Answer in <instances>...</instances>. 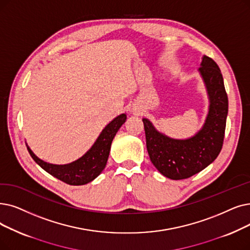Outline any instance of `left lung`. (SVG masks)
I'll list each match as a JSON object with an SVG mask.
<instances>
[{"label":"left lung","instance_id":"8db88e82","mask_svg":"<svg viewBox=\"0 0 250 250\" xmlns=\"http://www.w3.org/2000/svg\"><path fill=\"white\" fill-rule=\"evenodd\" d=\"M198 69L209 99L208 113L202 128L194 136L179 140L158 132L143 118L150 160L158 171L171 180L192 177L208 167L223 147L228 115V96L221 69L211 58L203 56Z\"/></svg>","mask_w":250,"mask_h":250}]
</instances>
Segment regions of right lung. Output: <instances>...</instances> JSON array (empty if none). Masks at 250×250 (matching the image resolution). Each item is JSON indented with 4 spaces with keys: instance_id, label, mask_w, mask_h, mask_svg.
Returning <instances> with one entry per match:
<instances>
[{
    "instance_id": "right-lung-1",
    "label": "right lung",
    "mask_w": 250,
    "mask_h": 250,
    "mask_svg": "<svg viewBox=\"0 0 250 250\" xmlns=\"http://www.w3.org/2000/svg\"><path fill=\"white\" fill-rule=\"evenodd\" d=\"M126 121V114L116 116L108 124L97 138L94 145L81 158L67 165H52L40 159L27 146L30 156L37 164L50 175L68 185L80 186L92 182L105 168L109 156L112 140Z\"/></svg>"
}]
</instances>
